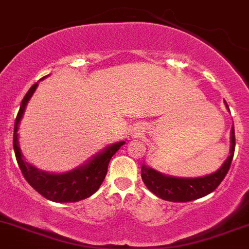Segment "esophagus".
<instances>
[{
  "label": "esophagus",
  "instance_id": "esophagus-1",
  "mask_svg": "<svg viewBox=\"0 0 249 249\" xmlns=\"http://www.w3.org/2000/svg\"><path fill=\"white\" fill-rule=\"evenodd\" d=\"M140 135H142V130H139V129L133 130V133H132L133 138H138V137H140Z\"/></svg>",
  "mask_w": 249,
  "mask_h": 249
}]
</instances>
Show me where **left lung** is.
I'll list each match as a JSON object with an SVG mask.
<instances>
[{
    "label": "left lung",
    "mask_w": 249,
    "mask_h": 249,
    "mask_svg": "<svg viewBox=\"0 0 249 249\" xmlns=\"http://www.w3.org/2000/svg\"><path fill=\"white\" fill-rule=\"evenodd\" d=\"M227 109L229 110L227 102ZM235 151V130L234 125L230 132V151L229 156L222 164V166L214 173L209 174L201 178H176V176L165 175L160 171L142 164V178L147 187L148 191L152 192L158 198L166 201L186 202L202 198L207 194L212 193L220 182L227 175L231 164Z\"/></svg>",
    "instance_id": "1"
}]
</instances>
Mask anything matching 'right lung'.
Returning <instances> with one entry per match:
<instances>
[{
    "label": "right lung",
    "mask_w": 249,
    "mask_h": 249,
    "mask_svg": "<svg viewBox=\"0 0 249 249\" xmlns=\"http://www.w3.org/2000/svg\"><path fill=\"white\" fill-rule=\"evenodd\" d=\"M43 79H45V76L40 80ZM37 87L38 83H36L25 94L18 116L15 119L13 146H14L15 157H17L20 170L31 187L48 200L55 202H75L84 200L98 191L106 178L110 160L120 150V147L124 145L125 142L124 140V142L107 145L98 153L92 156L86 163L66 173H49V171L36 168L35 165L26 162L22 156L18 130H19V124L24 116L27 103Z\"/></svg>",
    "instance_id": "obj_1"
}]
</instances>
